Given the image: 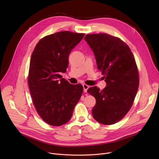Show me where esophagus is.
<instances>
[{
  "label": "esophagus",
  "instance_id": "esophagus-1",
  "mask_svg": "<svg viewBox=\"0 0 159 159\" xmlns=\"http://www.w3.org/2000/svg\"><path fill=\"white\" fill-rule=\"evenodd\" d=\"M82 85H83V88H84V93H87V89H89V86L87 85V84H84Z\"/></svg>",
  "mask_w": 159,
  "mask_h": 159
}]
</instances>
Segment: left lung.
<instances>
[{
    "label": "left lung",
    "mask_w": 159,
    "mask_h": 159,
    "mask_svg": "<svg viewBox=\"0 0 159 159\" xmlns=\"http://www.w3.org/2000/svg\"><path fill=\"white\" fill-rule=\"evenodd\" d=\"M84 39L94 52L107 85L101 90L97 86L87 90L96 100L93 116L101 124H115L127 114L138 91L139 76L134 58L128 45L117 37L90 34Z\"/></svg>",
    "instance_id": "8db88e82"
}]
</instances>
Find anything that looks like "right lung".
I'll return each mask as SVG.
<instances>
[{
    "label": "right lung",
    "instance_id": "obj_1",
    "mask_svg": "<svg viewBox=\"0 0 159 159\" xmlns=\"http://www.w3.org/2000/svg\"><path fill=\"white\" fill-rule=\"evenodd\" d=\"M84 35L67 31L48 35L32 53L28 78L30 93L38 115L50 125L69 121L82 94L80 84H70L60 73L66 72L69 54Z\"/></svg>",
    "mask_w": 159,
    "mask_h": 159
}]
</instances>
